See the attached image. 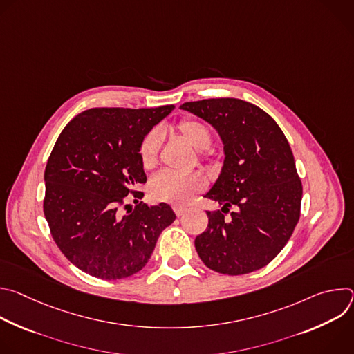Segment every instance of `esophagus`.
I'll list each match as a JSON object with an SVG mask.
<instances>
[{"instance_id":"34e87169","label":"esophagus","mask_w":354,"mask_h":354,"mask_svg":"<svg viewBox=\"0 0 354 354\" xmlns=\"http://www.w3.org/2000/svg\"><path fill=\"white\" fill-rule=\"evenodd\" d=\"M174 212H175V214L178 217H180V216H183L187 212V207H185V206H174Z\"/></svg>"}]
</instances>
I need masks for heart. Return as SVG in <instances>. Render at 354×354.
<instances>
[{"label":"heart","instance_id":"b5f03b06","mask_svg":"<svg viewBox=\"0 0 354 354\" xmlns=\"http://www.w3.org/2000/svg\"><path fill=\"white\" fill-rule=\"evenodd\" d=\"M178 133L193 148L203 151L212 144L210 129L200 120L183 119L178 123ZM162 144V133L160 129L149 130L138 145V156L141 165L145 169H153L158 162L160 148ZM206 187L205 178L198 174H176L162 171L149 182V193L153 198L175 206L187 205L193 197Z\"/></svg>","mask_w":354,"mask_h":354}]
</instances>
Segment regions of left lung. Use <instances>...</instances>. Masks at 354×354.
<instances>
[{
	"mask_svg": "<svg viewBox=\"0 0 354 354\" xmlns=\"http://www.w3.org/2000/svg\"><path fill=\"white\" fill-rule=\"evenodd\" d=\"M180 109L209 122L224 142L221 174L205 196L223 206L194 239L203 263L239 276L269 265L290 239L301 210L302 185L290 144L274 119L235 97L186 102ZM231 207L236 209L225 218Z\"/></svg>",
	"mask_w": 354,
	"mask_h": 354,
	"instance_id": "left-lung-1",
	"label": "left lung"
}]
</instances>
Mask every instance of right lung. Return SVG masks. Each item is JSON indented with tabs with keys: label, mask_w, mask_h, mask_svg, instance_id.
Returning <instances> with one entry per match:
<instances>
[{
	"label": "right lung",
	"mask_w": 354,
	"mask_h": 354,
	"mask_svg": "<svg viewBox=\"0 0 354 354\" xmlns=\"http://www.w3.org/2000/svg\"><path fill=\"white\" fill-rule=\"evenodd\" d=\"M174 109L93 108L60 133L44 169L43 213L56 245L80 270L102 280L133 276L176 218L167 203L124 205L126 196L144 194L133 189L147 182L140 141Z\"/></svg>",
	"instance_id": "1"
}]
</instances>
